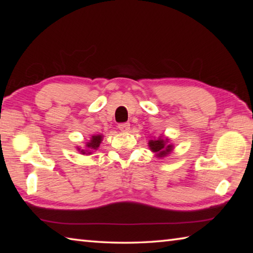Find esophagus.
Listing matches in <instances>:
<instances>
[{
    "mask_svg": "<svg viewBox=\"0 0 253 253\" xmlns=\"http://www.w3.org/2000/svg\"><path fill=\"white\" fill-rule=\"evenodd\" d=\"M118 128L121 129L122 131L126 132L130 129V124L129 123H123V124H119L118 125Z\"/></svg>",
    "mask_w": 253,
    "mask_h": 253,
    "instance_id": "esophagus-1",
    "label": "esophagus"
}]
</instances>
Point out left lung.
<instances>
[{
    "mask_svg": "<svg viewBox=\"0 0 253 253\" xmlns=\"http://www.w3.org/2000/svg\"><path fill=\"white\" fill-rule=\"evenodd\" d=\"M148 147L153 153H155V156L157 158H163L169 155L173 152L174 145L169 143V137L163 135L158 137V138L154 137V138L149 140Z\"/></svg>",
    "mask_w": 253,
    "mask_h": 253,
    "instance_id": "left-lung-1",
    "label": "left lung"
}]
</instances>
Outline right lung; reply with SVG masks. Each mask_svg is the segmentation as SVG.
Wrapping results in <instances>:
<instances>
[{
	"instance_id": "obj_1",
	"label": "right lung",
	"mask_w": 253,
	"mask_h": 253,
	"mask_svg": "<svg viewBox=\"0 0 253 253\" xmlns=\"http://www.w3.org/2000/svg\"><path fill=\"white\" fill-rule=\"evenodd\" d=\"M102 138H104V135L99 134V135H92L91 138L88 140L85 145L83 147H77L80 154L83 155H91L93 152H96L98 147L100 146V144L102 142Z\"/></svg>"
}]
</instances>
